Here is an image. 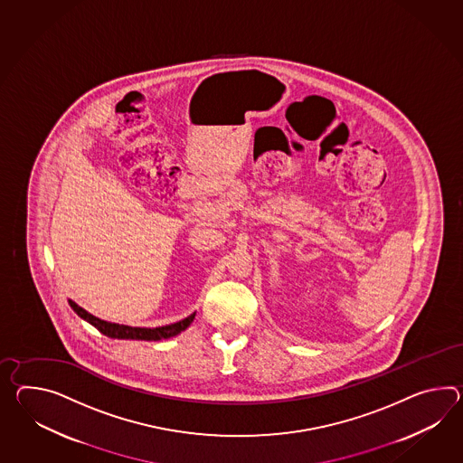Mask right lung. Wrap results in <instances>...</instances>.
Listing matches in <instances>:
<instances>
[{
    "label": "right lung",
    "mask_w": 463,
    "mask_h": 463,
    "mask_svg": "<svg viewBox=\"0 0 463 463\" xmlns=\"http://www.w3.org/2000/svg\"><path fill=\"white\" fill-rule=\"evenodd\" d=\"M68 305L71 306V309L77 313V315L85 319L87 323H90L91 326L97 327L102 335L109 336L113 339H142V341H158V339L172 338V336H177L179 333H182L184 329H187V326L191 325L195 317V313H192L191 316H187L185 319H182L179 323H174V325H167V326L158 327H132L125 326V325H117V323H109V321H103L97 316L90 315L89 311H85L83 307H80L77 303H73L71 299H68Z\"/></svg>",
    "instance_id": "1"
}]
</instances>
